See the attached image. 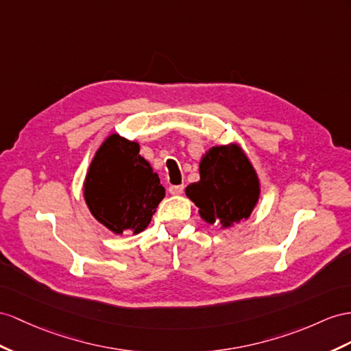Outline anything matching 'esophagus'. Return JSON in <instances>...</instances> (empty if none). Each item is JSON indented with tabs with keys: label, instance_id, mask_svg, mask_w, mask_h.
Returning a JSON list of instances; mask_svg holds the SVG:
<instances>
[{
	"label": "esophagus",
	"instance_id": "esophagus-1",
	"mask_svg": "<svg viewBox=\"0 0 351 351\" xmlns=\"http://www.w3.org/2000/svg\"><path fill=\"white\" fill-rule=\"evenodd\" d=\"M169 193L172 195H181L184 193V185H172L169 186Z\"/></svg>",
	"mask_w": 351,
	"mask_h": 351
}]
</instances>
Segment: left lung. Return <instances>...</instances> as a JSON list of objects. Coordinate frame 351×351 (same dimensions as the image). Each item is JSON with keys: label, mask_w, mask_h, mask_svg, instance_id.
I'll list each match as a JSON object with an SVG mask.
<instances>
[{"label": "left lung", "mask_w": 351, "mask_h": 351, "mask_svg": "<svg viewBox=\"0 0 351 351\" xmlns=\"http://www.w3.org/2000/svg\"><path fill=\"white\" fill-rule=\"evenodd\" d=\"M200 181L185 188L200 218L222 230L249 219L261 197V181L239 143L215 145L204 152L199 165Z\"/></svg>", "instance_id": "8db88e82"}]
</instances>
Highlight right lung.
<instances>
[{"label": "right lung", "mask_w": 351, "mask_h": 351, "mask_svg": "<svg viewBox=\"0 0 351 351\" xmlns=\"http://www.w3.org/2000/svg\"><path fill=\"white\" fill-rule=\"evenodd\" d=\"M139 149L136 141L112 132L96 149L84 178L83 195L90 213L117 236L145 230L166 195Z\"/></svg>", "instance_id": "obj_1"}]
</instances>
